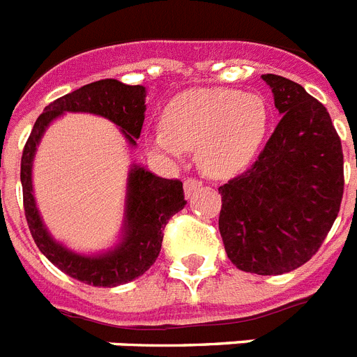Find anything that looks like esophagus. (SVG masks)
Masks as SVG:
<instances>
[{
  "label": "esophagus",
  "mask_w": 357,
  "mask_h": 357,
  "mask_svg": "<svg viewBox=\"0 0 357 357\" xmlns=\"http://www.w3.org/2000/svg\"><path fill=\"white\" fill-rule=\"evenodd\" d=\"M200 185H202V182L197 181V178H185V181H184V193H185V197L190 199V197L193 195V193H195L197 190H199Z\"/></svg>",
  "instance_id": "obj_1"
}]
</instances>
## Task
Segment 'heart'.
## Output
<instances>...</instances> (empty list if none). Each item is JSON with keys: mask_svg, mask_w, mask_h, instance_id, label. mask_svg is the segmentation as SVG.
<instances>
[{"mask_svg": "<svg viewBox=\"0 0 357 357\" xmlns=\"http://www.w3.org/2000/svg\"><path fill=\"white\" fill-rule=\"evenodd\" d=\"M164 122L147 132L151 151L178 162L185 147H197L208 175L234 176L250 166L263 144L268 107L261 96L241 91L191 89L167 104Z\"/></svg>", "mask_w": 357, "mask_h": 357, "instance_id": "obj_1", "label": "heart"}]
</instances>
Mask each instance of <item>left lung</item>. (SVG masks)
<instances>
[{
  "label": "left lung",
  "instance_id": "obj_1",
  "mask_svg": "<svg viewBox=\"0 0 357 357\" xmlns=\"http://www.w3.org/2000/svg\"><path fill=\"white\" fill-rule=\"evenodd\" d=\"M261 78L281 120L248 172L219 188V229L238 270L281 275L310 261L340 213L343 149L325 105L291 79Z\"/></svg>",
  "mask_w": 357,
  "mask_h": 357
}]
</instances>
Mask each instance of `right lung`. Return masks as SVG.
<instances>
[{
  "instance_id": "1",
  "label": "right lung",
  "mask_w": 357,
  "mask_h": 357,
  "mask_svg": "<svg viewBox=\"0 0 357 357\" xmlns=\"http://www.w3.org/2000/svg\"><path fill=\"white\" fill-rule=\"evenodd\" d=\"M146 94L144 85H128L113 78L84 85L43 109L23 149V206L32 238L56 268L85 284L119 287L140 278L153 266L162 248V229L185 206L182 182L162 178L144 166L131 164L126 185L122 229L116 244L104 252H75L52 237L38 210L32 188V164L36 149L47 128L66 113H87L107 119L120 129L128 147H137L146 119Z\"/></svg>"
}]
</instances>
